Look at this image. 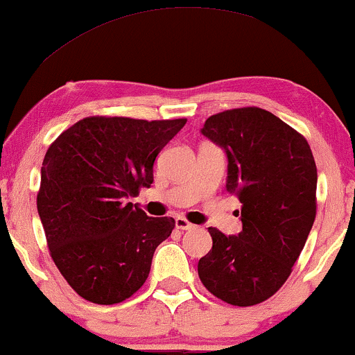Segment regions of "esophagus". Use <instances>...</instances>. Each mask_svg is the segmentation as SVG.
<instances>
[{"label":"esophagus","mask_w":355,"mask_h":355,"mask_svg":"<svg viewBox=\"0 0 355 355\" xmlns=\"http://www.w3.org/2000/svg\"><path fill=\"white\" fill-rule=\"evenodd\" d=\"M194 226L189 223L186 218H182V216H178L176 218V229L179 231H187V229H193Z\"/></svg>","instance_id":"34e87169"}]
</instances>
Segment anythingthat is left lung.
<instances>
[{
    "instance_id": "8db88e82",
    "label": "left lung",
    "mask_w": 355,
    "mask_h": 355,
    "mask_svg": "<svg viewBox=\"0 0 355 355\" xmlns=\"http://www.w3.org/2000/svg\"><path fill=\"white\" fill-rule=\"evenodd\" d=\"M201 132L227 154L226 189L241 201L243 231L209 227L212 249L199 259V279L220 301L256 306L291 276L314 224V156L306 137L256 106L218 112Z\"/></svg>"
}]
</instances>
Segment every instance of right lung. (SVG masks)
Segmentation results:
<instances>
[{
  "mask_svg": "<svg viewBox=\"0 0 355 355\" xmlns=\"http://www.w3.org/2000/svg\"><path fill=\"white\" fill-rule=\"evenodd\" d=\"M186 119L89 116L46 151L37 214L62 277L86 301L111 306L141 289L174 229L128 202L153 184L156 156Z\"/></svg>",
  "mask_w": 355,
  "mask_h": 355,
  "instance_id": "1",
  "label": "right lung"
}]
</instances>
